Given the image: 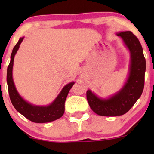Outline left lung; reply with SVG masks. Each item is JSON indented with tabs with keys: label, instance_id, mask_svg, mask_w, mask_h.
Listing matches in <instances>:
<instances>
[{
	"label": "left lung",
	"instance_id": "obj_1",
	"mask_svg": "<svg viewBox=\"0 0 154 154\" xmlns=\"http://www.w3.org/2000/svg\"><path fill=\"white\" fill-rule=\"evenodd\" d=\"M116 35L130 52L129 72L122 87L107 98H100L91 90L87 91L90 107L100 116H116L126 114L139 99L144 88L146 59L140 43L130 31L120 32Z\"/></svg>",
	"mask_w": 154,
	"mask_h": 154
}]
</instances>
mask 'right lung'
<instances>
[{
	"mask_svg": "<svg viewBox=\"0 0 154 154\" xmlns=\"http://www.w3.org/2000/svg\"><path fill=\"white\" fill-rule=\"evenodd\" d=\"M24 37L19 38L11 55V61L7 69V85L10 99L16 110L25 116L27 119L35 123H47L53 122L63 116L64 113V103L70 89L75 82H71L60 91L59 95L50 104L46 106H37L29 103L22 98L17 91L13 79V66L14 56L19 50L20 44L24 40Z\"/></svg>",
	"mask_w": 154,
	"mask_h": 154,
	"instance_id": "obj_1",
	"label": "right lung"
}]
</instances>
